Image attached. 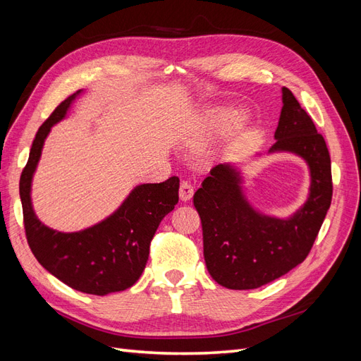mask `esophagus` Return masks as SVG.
I'll return each mask as SVG.
<instances>
[{"instance_id":"1","label":"esophagus","mask_w":361,"mask_h":361,"mask_svg":"<svg viewBox=\"0 0 361 361\" xmlns=\"http://www.w3.org/2000/svg\"><path fill=\"white\" fill-rule=\"evenodd\" d=\"M194 194V187L188 182V180H183L180 183V188H179V197L182 202H188Z\"/></svg>"}]
</instances>
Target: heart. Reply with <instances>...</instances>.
<instances>
[{"label": "heart", "instance_id": "obj_1", "mask_svg": "<svg viewBox=\"0 0 361 361\" xmlns=\"http://www.w3.org/2000/svg\"><path fill=\"white\" fill-rule=\"evenodd\" d=\"M223 118H224V113L221 110H214L207 114V122H209V125H215L218 122H221Z\"/></svg>", "mask_w": 361, "mask_h": 361}]
</instances>
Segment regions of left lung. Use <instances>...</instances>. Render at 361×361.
I'll return each mask as SVG.
<instances>
[{
    "mask_svg": "<svg viewBox=\"0 0 361 361\" xmlns=\"http://www.w3.org/2000/svg\"><path fill=\"white\" fill-rule=\"evenodd\" d=\"M283 108L269 152H292L310 167V194L288 220L256 212L244 199L239 173L220 164L192 202L202 220L203 255L211 277L227 289H256L285 276L309 256L333 197L331 159L312 117L283 87Z\"/></svg>",
    "mask_w": 361,
    "mask_h": 361,
    "instance_id": "1",
    "label": "left lung"
}]
</instances>
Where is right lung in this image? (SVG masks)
Wrapping results in <instances>:
<instances>
[{
	"mask_svg": "<svg viewBox=\"0 0 361 361\" xmlns=\"http://www.w3.org/2000/svg\"><path fill=\"white\" fill-rule=\"evenodd\" d=\"M78 93L66 97L39 128L20 174L19 194L27 243L39 264L75 290L106 295L125 290L140 279L152 238L162 218L179 202V178L138 185L113 215L85 231L61 233L42 224L31 207L32 173L52 125L66 116Z\"/></svg>",
	"mask_w": 361,
	"mask_h": 361,
	"instance_id": "obj_1",
	"label": "right lung"
}]
</instances>
